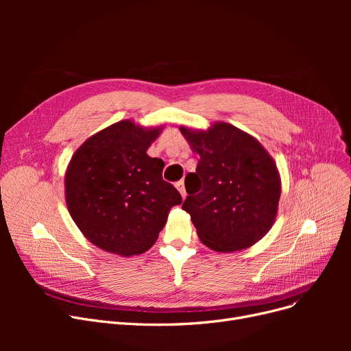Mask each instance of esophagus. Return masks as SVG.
Here are the masks:
<instances>
[{
  "mask_svg": "<svg viewBox=\"0 0 351 351\" xmlns=\"http://www.w3.org/2000/svg\"><path fill=\"white\" fill-rule=\"evenodd\" d=\"M176 188H178V191L180 192V196L185 199L186 196H188V193H186V189H185V182L183 180H179L178 183H176Z\"/></svg>",
  "mask_w": 351,
  "mask_h": 351,
  "instance_id": "esophagus-1",
  "label": "esophagus"
}]
</instances>
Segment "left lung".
<instances>
[{"label": "left lung", "mask_w": 351, "mask_h": 351, "mask_svg": "<svg viewBox=\"0 0 351 351\" xmlns=\"http://www.w3.org/2000/svg\"><path fill=\"white\" fill-rule=\"evenodd\" d=\"M200 159L186 178L191 215L200 242L216 252H237L270 230L278 216L282 182L273 158L252 135L226 122L208 131L180 126Z\"/></svg>", "instance_id": "1"}]
</instances>
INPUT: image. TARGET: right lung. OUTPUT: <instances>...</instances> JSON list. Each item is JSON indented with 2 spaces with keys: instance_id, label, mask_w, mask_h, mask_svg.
<instances>
[{
  "instance_id": "add662e5",
  "label": "right lung",
  "mask_w": 351,
  "mask_h": 351,
  "mask_svg": "<svg viewBox=\"0 0 351 351\" xmlns=\"http://www.w3.org/2000/svg\"><path fill=\"white\" fill-rule=\"evenodd\" d=\"M163 126L132 119L89 136L65 172V200L73 222L90 243L119 256L149 250L180 193L162 179L163 160L147 147Z\"/></svg>"
}]
</instances>
